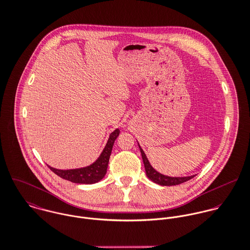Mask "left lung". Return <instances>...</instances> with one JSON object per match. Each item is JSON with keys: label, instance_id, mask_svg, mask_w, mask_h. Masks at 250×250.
<instances>
[{"label": "left lung", "instance_id": "obj_1", "mask_svg": "<svg viewBox=\"0 0 250 250\" xmlns=\"http://www.w3.org/2000/svg\"><path fill=\"white\" fill-rule=\"evenodd\" d=\"M139 147H140V150H141V153H142V157H143V161H144L145 167H146V175L153 182H155L157 184H160V185H163V186H171V185L181 184V183H183V182H185V181H187V180H189V179H191L195 176V175H191V176H185V177H170V176H167V175H164V174L156 171L149 164V161L147 160V158H146L144 150L140 146V145H139Z\"/></svg>", "mask_w": 250, "mask_h": 250}]
</instances>
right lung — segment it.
Returning a JSON list of instances; mask_svg holds the SVG:
<instances>
[{"mask_svg": "<svg viewBox=\"0 0 250 250\" xmlns=\"http://www.w3.org/2000/svg\"><path fill=\"white\" fill-rule=\"evenodd\" d=\"M119 133H120L119 129H116L110 134L102 154L90 166L81 167V168H75V169H58L52 167H48L54 173H56L57 175H59L60 177L66 180H69L75 183H82V184L96 183L100 181L106 173V168H107L109 157L111 154L112 146H113L114 141L119 136Z\"/></svg>", "mask_w": 250, "mask_h": 250, "instance_id": "1", "label": "right lung"}]
</instances>
